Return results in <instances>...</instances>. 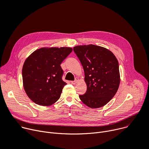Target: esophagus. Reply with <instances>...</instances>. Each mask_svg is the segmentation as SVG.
<instances>
[{
  "mask_svg": "<svg viewBox=\"0 0 149 149\" xmlns=\"http://www.w3.org/2000/svg\"><path fill=\"white\" fill-rule=\"evenodd\" d=\"M79 80V79L78 78H76V79H75V80H74V81H71V83H72V84H76L77 82H78V81Z\"/></svg>",
  "mask_w": 149,
  "mask_h": 149,
  "instance_id": "1",
  "label": "esophagus"
}]
</instances>
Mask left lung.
<instances>
[{
  "label": "left lung",
  "mask_w": 149,
  "mask_h": 149,
  "mask_svg": "<svg viewBox=\"0 0 149 149\" xmlns=\"http://www.w3.org/2000/svg\"><path fill=\"white\" fill-rule=\"evenodd\" d=\"M74 51L83 67L87 91L81 101L92 108L106 105L116 95L120 77L118 62L109 49L95 45H78Z\"/></svg>",
  "instance_id": "obj_1"
}]
</instances>
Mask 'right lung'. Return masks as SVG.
Returning a JSON list of instances; mask_svg holds the SVG:
<instances>
[{
	"instance_id": "1",
	"label": "right lung",
	"mask_w": 149,
	"mask_h": 149,
	"mask_svg": "<svg viewBox=\"0 0 149 149\" xmlns=\"http://www.w3.org/2000/svg\"><path fill=\"white\" fill-rule=\"evenodd\" d=\"M72 51L70 47H43L26 59L22 69L23 87L33 102L49 106L60 98L66 84L62 79L61 64Z\"/></svg>"
}]
</instances>
